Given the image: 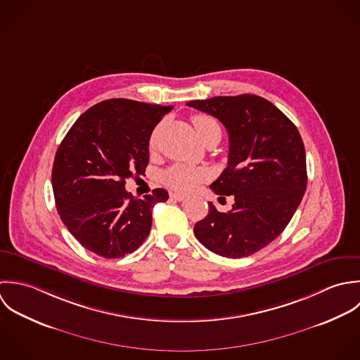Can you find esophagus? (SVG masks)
<instances>
[{
  "label": "esophagus",
  "instance_id": "1",
  "mask_svg": "<svg viewBox=\"0 0 360 360\" xmlns=\"http://www.w3.org/2000/svg\"><path fill=\"white\" fill-rule=\"evenodd\" d=\"M169 198L174 199V200H176V202H182V200L186 199V196H185V195H181V193H171Z\"/></svg>",
  "mask_w": 360,
  "mask_h": 360
}]
</instances>
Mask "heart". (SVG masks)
<instances>
[{
    "mask_svg": "<svg viewBox=\"0 0 360 360\" xmlns=\"http://www.w3.org/2000/svg\"><path fill=\"white\" fill-rule=\"evenodd\" d=\"M192 124L195 127L198 136L202 141L210 131L219 128L216 121L209 115H195L192 118ZM157 132H158V128H155L150 136V146H153L155 142ZM207 176H209V172L205 168L191 167V165H185V164H174V165L168 167L161 174L162 182L168 188H171L174 191H179V192L193 191L199 184L206 181Z\"/></svg>",
    "mask_w": 360,
    "mask_h": 360,
    "instance_id": "b5f03b06",
    "label": "heart"
}]
</instances>
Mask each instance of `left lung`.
I'll return each instance as SVG.
<instances>
[{
    "instance_id": "left-lung-1",
    "label": "left lung",
    "mask_w": 360,
    "mask_h": 360,
    "mask_svg": "<svg viewBox=\"0 0 360 360\" xmlns=\"http://www.w3.org/2000/svg\"><path fill=\"white\" fill-rule=\"evenodd\" d=\"M186 104L216 117L225 127L228 165L210 188L235 200L226 213L209 203V214L195 224L193 232L216 255L248 257L285 229L302 202L307 172L300 134L284 112L255 94Z\"/></svg>"
}]
</instances>
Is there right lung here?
Wrapping results in <instances>:
<instances>
[{
    "mask_svg": "<svg viewBox=\"0 0 360 360\" xmlns=\"http://www.w3.org/2000/svg\"><path fill=\"white\" fill-rule=\"evenodd\" d=\"M172 105L128 98L101 101L83 112L60 144L51 174L63 222L87 250L120 259L135 252L151 228L165 189L136 199L125 181L143 174L153 129Z\"/></svg>",
    "mask_w": 360,
    "mask_h": 360,
    "instance_id": "add662e5",
    "label": "right lung"
}]
</instances>
